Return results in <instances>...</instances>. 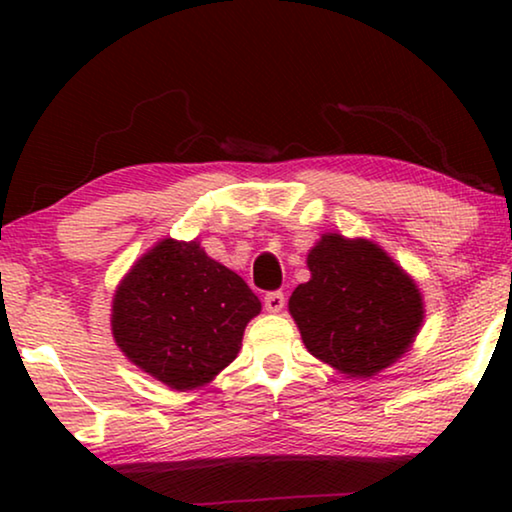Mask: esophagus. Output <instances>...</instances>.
I'll return each mask as SVG.
<instances>
[{
  "instance_id": "34e87169",
  "label": "esophagus",
  "mask_w": 512,
  "mask_h": 512,
  "mask_svg": "<svg viewBox=\"0 0 512 512\" xmlns=\"http://www.w3.org/2000/svg\"><path fill=\"white\" fill-rule=\"evenodd\" d=\"M284 303H286V298H284L282 291H270V293H265V298H263L265 310L272 312V314L282 312L284 310Z\"/></svg>"
}]
</instances>
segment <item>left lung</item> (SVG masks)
<instances>
[{
	"mask_svg": "<svg viewBox=\"0 0 512 512\" xmlns=\"http://www.w3.org/2000/svg\"><path fill=\"white\" fill-rule=\"evenodd\" d=\"M307 268L310 282L289 298L307 352L349 377H373L408 352L424 319L422 293L387 251L326 233Z\"/></svg>",
	"mask_w": 512,
	"mask_h": 512,
	"instance_id": "1",
	"label": "left lung"
}]
</instances>
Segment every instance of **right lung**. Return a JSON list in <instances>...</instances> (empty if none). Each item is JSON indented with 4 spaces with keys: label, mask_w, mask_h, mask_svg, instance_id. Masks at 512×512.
<instances>
[{
    "label": "right lung",
    "mask_w": 512,
    "mask_h": 512,
    "mask_svg": "<svg viewBox=\"0 0 512 512\" xmlns=\"http://www.w3.org/2000/svg\"><path fill=\"white\" fill-rule=\"evenodd\" d=\"M258 312L261 300L247 282L198 242L163 240L118 284L111 333L144 373L188 391L235 361Z\"/></svg>",
    "instance_id": "1"
}]
</instances>
